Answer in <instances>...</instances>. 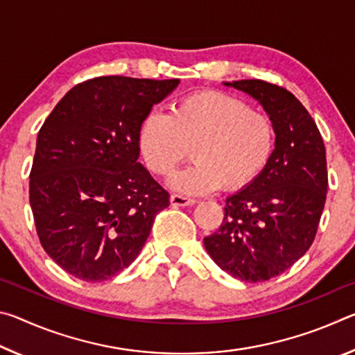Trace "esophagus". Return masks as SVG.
I'll return each mask as SVG.
<instances>
[{"label":"esophagus","mask_w":355,"mask_h":355,"mask_svg":"<svg viewBox=\"0 0 355 355\" xmlns=\"http://www.w3.org/2000/svg\"><path fill=\"white\" fill-rule=\"evenodd\" d=\"M171 203L173 207H191V205H194L196 200L189 199V197L180 196V194H172L171 196Z\"/></svg>","instance_id":"esophagus-1"}]
</instances>
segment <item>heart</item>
I'll return each instance as SVG.
<instances>
[{
  "label": "heart",
  "mask_w": 355,
  "mask_h": 355,
  "mask_svg": "<svg viewBox=\"0 0 355 355\" xmlns=\"http://www.w3.org/2000/svg\"><path fill=\"white\" fill-rule=\"evenodd\" d=\"M192 147L196 163L171 177L182 194L199 196L224 186L241 189L260 175L275 147V127L266 112L218 91L186 95L171 114L150 111L139 128L147 167L169 175Z\"/></svg>",
  "instance_id": "obj_1"
}]
</instances>
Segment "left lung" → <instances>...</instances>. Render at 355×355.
Returning <instances> with one entry per match:
<instances>
[{"mask_svg":"<svg viewBox=\"0 0 355 355\" xmlns=\"http://www.w3.org/2000/svg\"><path fill=\"white\" fill-rule=\"evenodd\" d=\"M222 84L258 101L275 127L268 166L227 197L219 230L203 238L222 271L255 284L286 271L313 243L327 194L326 148L315 120L286 89L261 80Z\"/></svg>","mask_w":355,"mask_h":355,"instance_id":"obj_1","label":"left lung"}]
</instances>
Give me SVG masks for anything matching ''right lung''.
Instances as JSON below:
<instances>
[{
  "instance_id": "1",
  "label": "right lung",
  "mask_w": 355,
  "mask_h": 355,
  "mask_svg": "<svg viewBox=\"0 0 355 355\" xmlns=\"http://www.w3.org/2000/svg\"><path fill=\"white\" fill-rule=\"evenodd\" d=\"M180 80L100 76L64 95L37 135L29 203L42 248L86 282L139 255L169 192L139 161L144 117Z\"/></svg>"
}]
</instances>
